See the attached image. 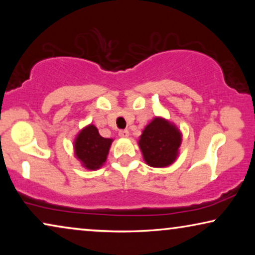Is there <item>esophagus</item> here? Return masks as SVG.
<instances>
[{"instance_id": "34e87169", "label": "esophagus", "mask_w": 255, "mask_h": 255, "mask_svg": "<svg viewBox=\"0 0 255 255\" xmlns=\"http://www.w3.org/2000/svg\"><path fill=\"white\" fill-rule=\"evenodd\" d=\"M118 134H120V137L127 138V137H128V130H127V128H124V130H120Z\"/></svg>"}]
</instances>
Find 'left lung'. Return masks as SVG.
<instances>
[{
  "label": "left lung",
  "instance_id": "left-lung-1",
  "mask_svg": "<svg viewBox=\"0 0 255 255\" xmlns=\"http://www.w3.org/2000/svg\"><path fill=\"white\" fill-rule=\"evenodd\" d=\"M181 133L162 118H154L142 131L139 146L145 161L152 167H167L176 159Z\"/></svg>",
  "mask_w": 255,
  "mask_h": 255
}]
</instances>
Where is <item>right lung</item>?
<instances>
[{
    "label": "right lung",
    "mask_w": 255,
    "mask_h": 255,
    "mask_svg": "<svg viewBox=\"0 0 255 255\" xmlns=\"http://www.w3.org/2000/svg\"><path fill=\"white\" fill-rule=\"evenodd\" d=\"M111 139L101 137L99 130L89 125L80 132L75 140V154L88 169H97L106 162Z\"/></svg>",
    "instance_id": "add662e5"
}]
</instances>
